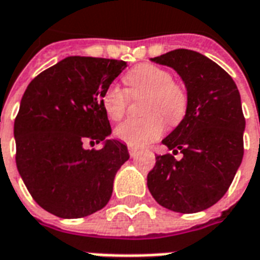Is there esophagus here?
<instances>
[{"instance_id":"34e87169","label":"esophagus","mask_w":260,"mask_h":260,"mask_svg":"<svg viewBox=\"0 0 260 260\" xmlns=\"http://www.w3.org/2000/svg\"><path fill=\"white\" fill-rule=\"evenodd\" d=\"M128 153H130V157H137V156H138V150L134 148H132V146L128 148Z\"/></svg>"}]
</instances>
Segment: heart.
<instances>
[{
	"instance_id": "b5f03b06",
	"label": "heart",
	"mask_w": 260,
	"mask_h": 260,
	"mask_svg": "<svg viewBox=\"0 0 260 260\" xmlns=\"http://www.w3.org/2000/svg\"><path fill=\"white\" fill-rule=\"evenodd\" d=\"M124 81L128 85L129 93L111 84L103 92L102 106L110 119L119 120L127 108L128 94L133 98L146 96L144 103L146 116L142 119L124 120L115 130L116 137L128 146L142 148L161 137L166 128L163 116L170 123H178L184 116L187 94L182 86L172 81L168 70L142 63L133 68L124 76Z\"/></svg>"
}]
</instances>
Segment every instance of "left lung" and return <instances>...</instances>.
Here are the masks:
<instances>
[{
	"label": "left lung",
	"mask_w": 260,
	"mask_h": 260,
	"mask_svg": "<svg viewBox=\"0 0 260 260\" xmlns=\"http://www.w3.org/2000/svg\"><path fill=\"white\" fill-rule=\"evenodd\" d=\"M179 74L187 90L186 115L161 141L174 154L156 157L148 188L158 205L176 213H197L228 191L243 160L245 119L232 77L201 53L178 48L150 58Z\"/></svg>",
	"instance_id": "left-lung-1"
}]
</instances>
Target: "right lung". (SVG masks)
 I'll use <instances>...</instances> for the list:
<instances>
[{"mask_svg": "<svg viewBox=\"0 0 260 260\" xmlns=\"http://www.w3.org/2000/svg\"><path fill=\"white\" fill-rule=\"evenodd\" d=\"M127 68L118 59L66 57L29 82L15 120L16 164L44 210L81 218L102 210L114 179L127 161V146L111 138L102 94ZM85 142H102L100 151Z\"/></svg>", "mask_w": 260, "mask_h": 260, "instance_id": "right-lung-1", "label": "right lung"}]
</instances>
